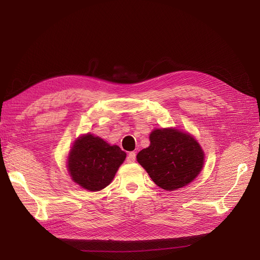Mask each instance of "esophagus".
<instances>
[{"mask_svg": "<svg viewBox=\"0 0 260 260\" xmlns=\"http://www.w3.org/2000/svg\"><path fill=\"white\" fill-rule=\"evenodd\" d=\"M136 159H137L136 153H135V152H130V153L128 154V156H127V162L132 164V162L136 161Z\"/></svg>", "mask_w": 260, "mask_h": 260, "instance_id": "esophagus-1", "label": "esophagus"}]
</instances>
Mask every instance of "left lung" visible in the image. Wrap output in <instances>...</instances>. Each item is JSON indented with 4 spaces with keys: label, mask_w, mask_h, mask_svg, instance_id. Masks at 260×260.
Here are the masks:
<instances>
[{
    "label": "left lung",
    "mask_w": 260,
    "mask_h": 260,
    "mask_svg": "<svg viewBox=\"0 0 260 260\" xmlns=\"http://www.w3.org/2000/svg\"><path fill=\"white\" fill-rule=\"evenodd\" d=\"M151 144L137 155L155 184L166 191L181 188L200 175L204 151L190 133L177 129H155L149 135Z\"/></svg>",
    "instance_id": "8db88e82"
}]
</instances>
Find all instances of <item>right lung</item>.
<instances>
[{
  "instance_id": "right-lung-1",
  "label": "right lung",
  "mask_w": 260,
  "mask_h": 260,
  "mask_svg": "<svg viewBox=\"0 0 260 260\" xmlns=\"http://www.w3.org/2000/svg\"><path fill=\"white\" fill-rule=\"evenodd\" d=\"M125 156L119 146L88 133L76 140L68 155L67 168L77 184L96 192L112 182Z\"/></svg>"
}]
</instances>
